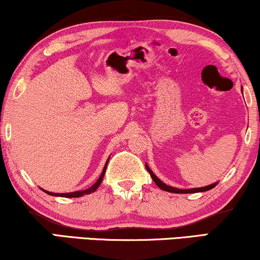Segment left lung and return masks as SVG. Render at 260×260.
I'll use <instances>...</instances> for the list:
<instances>
[{
  "label": "left lung",
  "instance_id": "8db88e82",
  "mask_svg": "<svg viewBox=\"0 0 260 260\" xmlns=\"http://www.w3.org/2000/svg\"><path fill=\"white\" fill-rule=\"evenodd\" d=\"M145 168H147V170L149 172V174H150L151 179L154 180V182L157 184V186L161 188V189L163 190H167V191H170V193H198V191H206V190H209L212 189V188H214L216 186V183H213L211 184V186H207V187H202V188H191V189H179V188H175V187H170V186H167L166 183H163L161 180L158 179L157 176L155 175L154 173L151 172V169L149 168V167L145 165Z\"/></svg>",
  "mask_w": 260,
  "mask_h": 260
}]
</instances>
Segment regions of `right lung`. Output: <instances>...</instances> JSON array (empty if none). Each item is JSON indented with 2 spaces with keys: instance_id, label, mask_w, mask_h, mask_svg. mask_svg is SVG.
I'll return each mask as SVG.
<instances>
[{
  "instance_id": "add662e5",
  "label": "right lung",
  "mask_w": 260,
  "mask_h": 260,
  "mask_svg": "<svg viewBox=\"0 0 260 260\" xmlns=\"http://www.w3.org/2000/svg\"><path fill=\"white\" fill-rule=\"evenodd\" d=\"M108 162H109V159H108V161H106L105 166H104V169H103V172H102V175L99 176V179H98L97 182H95L93 186L90 187L86 190H78V191H73V193H65V194L51 193V191H47V190H44V191H45V193L49 194V195H54V197H63V198H79V197H83V195H85V194H91L92 191H94L99 186H101V183H102V181H103V177H104L106 167H108Z\"/></svg>"
}]
</instances>
